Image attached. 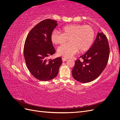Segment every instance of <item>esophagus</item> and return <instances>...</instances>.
Listing matches in <instances>:
<instances>
[{"label":"esophagus","mask_w":120,"mask_h":120,"mask_svg":"<svg viewBox=\"0 0 120 120\" xmlns=\"http://www.w3.org/2000/svg\"><path fill=\"white\" fill-rule=\"evenodd\" d=\"M68 60V59L67 58H65V57H62V60L63 61H67Z\"/></svg>","instance_id":"1"}]
</instances>
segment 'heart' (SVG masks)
Wrapping results in <instances>:
<instances>
[{"label":"heart","mask_w":120,"mask_h":120,"mask_svg":"<svg viewBox=\"0 0 120 120\" xmlns=\"http://www.w3.org/2000/svg\"><path fill=\"white\" fill-rule=\"evenodd\" d=\"M62 32L52 31L51 40L54 44L61 45L68 41L70 42L60 46L57 53L60 56L70 57L79 51L83 52L88 50L93 45L95 37L94 29L89 25L71 24L64 26Z\"/></svg>","instance_id":"b5f03b06"}]
</instances>
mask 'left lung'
<instances>
[{
  "mask_svg": "<svg viewBox=\"0 0 120 120\" xmlns=\"http://www.w3.org/2000/svg\"><path fill=\"white\" fill-rule=\"evenodd\" d=\"M110 54L107 38L102 32L97 38L88 52L75 61L72 75L75 79L82 83L95 80L106 68Z\"/></svg>",
  "mask_w": 120,
  "mask_h": 120,
  "instance_id": "8db88e82",
  "label": "left lung"
}]
</instances>
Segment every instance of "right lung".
<instances>
[{"label": "right lung", "instance_id": "right-lung-1", "mask_svg": "<svg viewBox=\"0 0 120 120\" xmlns=\"http://www.w3.org/2000/svg\"><path fill=\"white\" fill-rule=\"evenodd\" d=\"M56 20L46 19L32 28L25 39L23 54L27 68L34 78L48 81L56 78L62 64L60 57H48L56 52L51 34L57 24Z\"/></svg>", "mask_w": 120, "mask_h": 120}]
</instances>
